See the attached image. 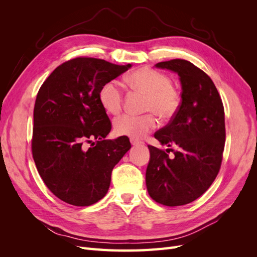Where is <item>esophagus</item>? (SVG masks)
<instances>
[{
	"label": "esophagus",
	"instance_id": "1",
	"mask_svg": "<svg viewBox=\"0 0 257 257\" xmlns=\"http://www.w3.org/2000/svg\"><path fill=\"white\" fill-rule=\"evenodd\" d=\"M130 142H131V144L133 145V146H139V145L144 144V143H142L141 141H138V139H135V138H131Z\"/></svg>",
	"mask_w": 257,
	"mask_h": 257
}]
</instances>
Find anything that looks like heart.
<instances>
[{
  "mask_svg": "<svg viewBox=\"0 0 257 257\" xmlns=\"http://www.w3.org/2000/svg\"><path fill=\"white\" fill-rule=\"evenodd\" d=\"M125 83L135 91L146 94L143 115L122 114L113 121L116 135L143 138L158 126V114L162 120H170L181 107V93L170 76L149 66L139 67L125 77ZM98 100L103 109L110 114L119 113L123 107L124 94L121 85L115 80L105 82L99 89Z\"/></svg>",
  "mask_w": 257,
  "mask_h": 257,
  "instance_id": "obj_1",
  "label": "heart"
}]
</instances>
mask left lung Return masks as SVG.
Segmentation results:
<instances>
[{
	"label": "left lung",
	"instance_id": "1",
	"mask_svg": "<svg viewBox=\"0 0 257 257\" xmlns=\"http://www.w3.org/2000/svg\"><path fill=\"white\" fill-rule=\"evenodd\" d=\"M155 66L179 75L182 102L178 113L154 134L161 144L177 147L167 149L174 157L148 146L147 190L161 205L182 206L203 195L220 172L226 137L224 106L211 78L191 62L174 59Z\"/></svg>",
	"mask_w": 257,
	"mask_h": 257
}]
</instances>
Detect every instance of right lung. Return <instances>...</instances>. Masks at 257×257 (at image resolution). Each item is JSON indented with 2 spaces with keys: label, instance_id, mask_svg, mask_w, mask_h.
Listing matches in <instances>:
<instances>
[{
  "label": "right lung",
  "instance_id": "obj_1",
  "mask_svg": "<svg viewBox=\"0 0 257 257\" xmlns=\"http://www.w3.org/2000/svg\"><path fill=\"white\" fill-rule=\"evenodd\" d=\"M131 67L78 57L59 65L38 90L33 160L46 186L69 205L102 199L113 167L131 149L126 136L105 139L111 122L98 100L100 87Z\"/></svg>",
  "mask_w": 257,
  "mask_h": 257
}]
</instances>
